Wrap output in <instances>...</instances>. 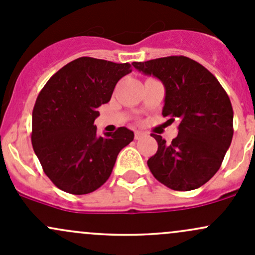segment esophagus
I'll return each mask as SVG.
<instances>
[{
	"label": "esophagus",
	"mask_w": 255,
	"mask_h": 255,
	"mask_svg": "<svg viewBox=\"0 0 255 255\" xmlns=\"http://www.w3.org/2000/svg\"><path fill=\"white\" fill-rule=\"evenodd\" d=\"M146 136V133L143 132V131H135V138L136 139H139L142 137H144Z\"/></svg>",
	"instance_id": "esophagus-1"
}]
</instances>
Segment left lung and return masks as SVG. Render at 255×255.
<instances>
[{"instance_id": "obj_1", "label": "left lung", "mask_w": 255, "mask_h": 255, "mask_svg": "<svg viewBox=\"0 0 255 255\" xmlns=\"http://www.w3.org/2000/svg\"><path fill=\"white\" fill-rule=\"evenodd\" d=\"M165 87L163 117L180 120L179 135L166 143L159 135L158 150L147 164L153 176L175 191H191L209 181L220 169L234 136V111L218 79L198 62L170 56L133 62Z\"/></svg>"}]
</instances>
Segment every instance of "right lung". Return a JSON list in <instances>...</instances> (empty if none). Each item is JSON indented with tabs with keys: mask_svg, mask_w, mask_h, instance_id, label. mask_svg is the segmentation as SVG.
Wrapping results in <instances>:
<instances>
[{
	"mask_svg": "<svg viewBox=\"0 0 255 255\" xmlns=\"http://www.w3.org/2000/svg\"><path fill=\"white\" fill-rule=\"evenodd\" d=\"M128 63L80 57L51 76L32 111L31 142L43 171L59 190L91 193L111 176L119 152L133 132L119 128L97 136L98 108L111 101Z\"/></svg>",
	"mask_w": 255,
	"mask_h": 255,
	"instance_id": "obj_1",
	"label": "right lung"
}]
</instances>
